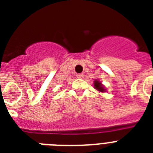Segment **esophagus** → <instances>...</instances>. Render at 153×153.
I'll list each match as a JSON object with an SVG mask.
<instances>
[{
    "mask_svg": "<svg viewBox=\"0 0 153 153\" xmlns=\"http://www.w3.org/2000/svg\"><path fill=\"white\" fill-rule=\"evenodd\" d=\"M83 76H84V74H78L77 75H76V77L79 78V79H82V78H83Z\"/></svg>",
    "mask_w": 153,
    "mask_h": 153,
    "instance_id": "34e87169",
    "label": "esophagus"
}]
</instances>
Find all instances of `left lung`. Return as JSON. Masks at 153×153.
Returning a JSON list of instances; mask_svg holds the SVG:
<instances>
[{
	"mask_svg": "<svg viewBox=\"0 0 153 153\" xmlns=\"http://www.w3.org/2000/svg\"><path fill=\"white\" fill-rule=\"evenodd\" d=\"M94 87H95V89H97V90H99V91H105V89H104V87L102 86V85L101 84V83H100L97 79H96V80L94 81Z\"/></svg>",
	"mask_w": 153,
	"mask_h": 153,
	"instance_id": "8db88e82",
	"label": "left lung"
}]
</instances>
